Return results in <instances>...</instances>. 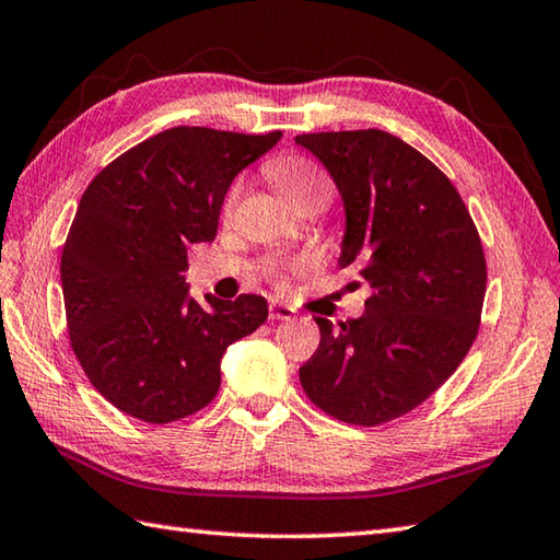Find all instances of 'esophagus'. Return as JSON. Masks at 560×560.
I'll return each instance as SVG.
<instances>
[{
  "label": "esophagus",
  "mask_w": 560,
  "mask_h": 560,
  "mask_svg": "<svg viewBox=\"0 0 560 560\" xmlns=\"http://www.w3.org/2000/svg\"><path fill=\"white\" fill-rule=\"evenodd\" d=\"M269 317H271V320H291L293 308H289V305H283L279 301H271L269 303Z\"/></svg>",
  "instance_id": "1"
}]
</instances>
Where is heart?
<instances>
[{
	"instance_id": "b5f03b06",
	"label": "heart",
	"mask_w": 560,
	"mask_h": 560,
	"mask_svg": "<svg viewBox=\"0 0 560 560\" xmlns=\"http://www.w3.org/2000/svg\"><path fill=\"white\" fill-rule=\"evenodd\" d=\"M269 177L271 182L277 184L279 194L287 199L289 203L299 201V199H320L323 203L330 199V182L323 174V170L313 164L311 160L305 158H281V160H273L269 167ZM235 199V189L230 191L228 196V206L233 203ZM273 277H283V267H271Z\"/></svg>"
}]
</instances>
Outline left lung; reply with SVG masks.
Returning <instances> with one entry per match:
<instances>
[{
  "label": "left lung",
  "instance_id": "8db88e82",
  "mask_svg": "<svg viewBox=\"0 0 560 560\" xmlns=\"http://www.w3.org/2000/svg\"><path fill=\"white\" fill-rule=\"evenodd\" d=\"M323 162L345 206L337 267L369 299L357 320L320 327L301 366L308 398L349 424H383L424 402L474 345L486 257L462 196L434 164L383 130L295 138Z\"/></svg>",
  "mask_w": 560,
  "mask_h": 560
}]
</instances>
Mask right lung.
Instances as JSON below:
<instances>
[{"label": "right lung", "instance_id": "add662e5", "mask_svg": "<svg viewBox=\"0 0 560 560\" xmlns=\"http://www.w3.org/2000/svg\"><path fill=\"white\" fill-rule=\"evenodd\" d=\"M281 140L179 126L142 140L96 174L62 247L72 349L120 412L164 424L206 408L221 359L267 320L261 295L199 303L186 249L211 243L230 184Z\"/></svg>", "mask_w": 560, "mask_h": 560}]
</instances>
